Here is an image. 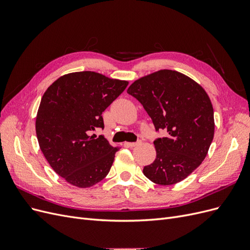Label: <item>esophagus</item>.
<instances>
[{"label":"esophagus","instance_id":"esophagus-1","mask_svg":"<svg viewBox=\"0 0 250 250\" xmlns=\"http://www.w3.org/2000/svg\"><path fill=\"white\" fill-rule=\"evenodd\" d=\"M142 142L141 141H138V142H134V143H125V145L127 146V147H135V146H138V145H140Z\"/></svg>","mask_w":250,"mask_h":250}]
</instances>
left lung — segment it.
Listing matches in <instances>:
<instances>
[{"label":"left lung","instance_id":"left-lung-1","mask_svg":"<svg viewBox=\"0 0 250 250\" xmlns=\"http://www.w3.org/2000/svg\"><path fill=\"white\" fill-rule=\"evenodd\" d=\"M127 93L133 96L152 120L156 131V158L143 173L161 186L177 184L198 168L214 139V109L206 90L190 77L161 70L135 80Z\"/></svg>","mask_w":250,"mask_h":250}]
</instances>
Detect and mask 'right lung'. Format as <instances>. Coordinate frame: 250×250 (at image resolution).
Instances as JSON below:
<instances>
[{"instance_id":"1","label":"right lung","mask_w":250,"mask_h":250,"mask_svg":"<svg viewBox=\"0 0 250 250\" xmlns=\"http://www.w3.org/2000/svg\"><path fill=\"white\" fill-rule=\"evenodd\" d=\"M128 81L84 71L63 75L47 88L37 111L40 148L66 183L89 188L107 175L119 147L103 135L102 112L124 92Z\"/></svg>"}]
</instances>
